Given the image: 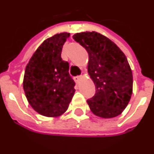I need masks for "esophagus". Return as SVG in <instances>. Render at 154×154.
I'll use <instances>...</instances> for the list:
<instances>
[{
	"label": "esophagus",
	"instance_id": "34e87169",
	"mask_svg": "<svg viewBox=\"0 0 154 154\" xmlns=\"http://www.w3.org/2000/svg\"><path fill=\"white\" fill-rule=\"evenodd\" d=\"M81 79H82V77H81V76H77V77H74V80H75V82H76L77 84H78V83L80 82Z\"/></svg>",
	"mask_w": 154,
	"mask_h": 154
}]
</instances>
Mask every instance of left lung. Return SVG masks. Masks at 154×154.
Returning <instances> with one entry per match:
<instances>
[{
    "label": "left lung",
    "instance_id": "8db88e82",
    "mask_svg": "<svg viewBox=\"0 0 154 154\" xmlns=\"http://www.w3.org/2000/svg\"><path fill=\"white\" fill-rule=\"evenodd\" d=\"M72 37L88 53V73L96 87L95 95L87 100L91 111L103 118L121 114L133 93V73L124 53L96 32L77 33Z\"/></svg>",
    "mask_w": 154,
    "mask_h": 154
}]
</instances>
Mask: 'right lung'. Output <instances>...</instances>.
Wrapping results in <instances>:
<instances>
[{"label": "right lung", "instance_id": "right-lung-1", "mask_svg": "<svg viewBox=\"0 0 154 154\" xmlns=\"http://www.w3.org/2000/svg\"><path fill=\"white\" fill-rule=\"evenodd\" d=\"M69 36L63 32L45 40L26 66V97L32 108L46 117L63 114L75 92V82L68 72L69 63L61 57Z\"/></svg>", "mask_w": 154, "mask_h": 154}]
</instances>
